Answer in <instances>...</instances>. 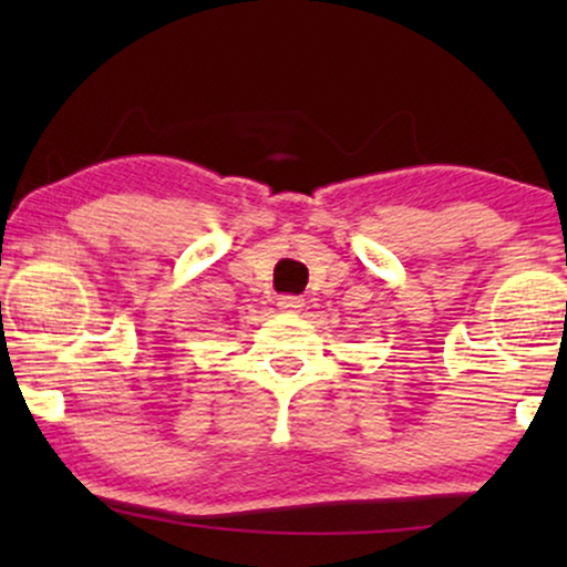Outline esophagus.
I'll return each mask as SVG.
<instances>
[{
	"label": "esophagus",
	"mask_w": 567,
	"mask_h": 567,
	"mask_svg": "<svg viewBox=\"0 0 567 567\" xmlns=\"http://www.w3.org/2000/svg\"><path fill=\"white\" fill-rule=\"evenodd\" d=\"M301 307H305V299L301 297H291V293H286V297L278 299V309H281V312L293 315V312H299Z\"/></svg>",
	"instance_id": "1"
}]
</instances>
